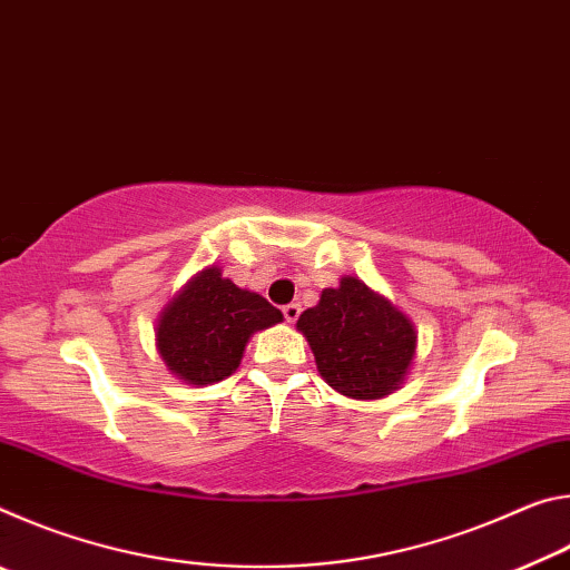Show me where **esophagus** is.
Listing matches in <instances>:
<instances>
[{
    "label": "esophagus",
    "instance_id": "34e87169",
    "mask_svg": "<svg viewBox=\"0 0 570 570\" xmlns=\"http://www.w3.org/2000/svg\"><path fill=\"white\" fill-rule=\"evenodd\" d=\"M298 314H302V306H298V304H286L284 306V320L288 324H294L298 320Z\"/></svg>",
    "mask_w": 570,
    "mask_h": 570
}]
</instances>
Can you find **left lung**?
<instances>
[{"label":"left lung","mask_w":570,"mask_h":570,"mask_svg":"<svg viewBox=\"0 0 570 570\" xmlns=\"http://www.w3.org/2000/svg\"><path fill=\"white\" fill-rule=\"evenodd\" d=\"M296 330L312 346L322 380L350 400H382L400 390L417 352L410 316L356 276L324 288Z\"/></svg>","instance_id":"1"}]
</instances>
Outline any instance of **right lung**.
I'll use <instances>...</instances> for the list:
<instances>
[{"mask_svg": "<svg viewBox=\"0 0 570 570\" xmlns=\"http://www.w3.org/2000/svg\"><path fill=\"white\" fill-rule=\"evenodd\" d=\"M278 322L284 314L262 294L238 288L218 266H206L163 306L156 350L170 374L206 387L230 377L254 332Z\"/></svg>", "mask_w": 570, "mask_h": 570, "instance_id": "1", "label": "right lung"}]
</instances>
